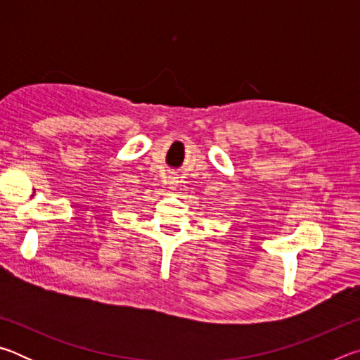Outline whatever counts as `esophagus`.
<instances>
[{
	"instance_id": "obj_1",
	"label": "esophagus",
	"mask_w": 360,
	"mask_h": 360,
	"mask_svg": "<svg viewBox=\"0 0 360 360\" xmlns=\"http://www.w3.org/2000/svg\"><path fill=\"white\" fill-rule=\"evenodd\" d=\"M168 184L173 187V186L176 184V178H173V176H169V178H168Z\"/></svg>"
}]
</instances>
